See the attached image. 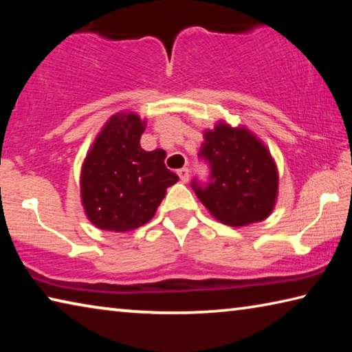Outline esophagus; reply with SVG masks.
<instances>
[{"instance_id": "obj_1", "label": "esophagus", "mask_w": 352, "mask_h": 352, "mask_svg": "<svg viewBox=\"0 0 352 352\" xmlns=\"http://www.w3.org/2000/svg\"><path fill=\"white\" fill-rule=\"evenodd\" d=\"M178 177H180V180L183 182V183H188L189 182V169L188 168H182V169H178Z\"/></svg>"}]
</instances>
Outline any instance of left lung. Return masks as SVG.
Here are the masks:
<instances>
[{"label":"left lung","instance_id":"left-lung-1","mask_svg":"<svg viewBox=\"0 0 352 352\" xmlns=\"http://www.w3.org/2000/svg\"><path fill=\"white\" fill-rule=\"evenodd\" d=\"M199 158L210 168L206 182L190 186L214 217L231 226L269 217L278 194V172L270 152L247 129L219 124L206 130Z\"/></svg>","mask_w":352,"mask_h":352}]
</instances>
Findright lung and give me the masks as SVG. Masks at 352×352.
Wrapping results in <instances>:
<instances>
[{
	"instance_id": "obj_1",
	"label": "right lung",
	"mask_w": 352,
	"mask_h": 352,
	"mask_svg": "<svg viewBox=\"0 0 352 352\" xmlns=\"http://www.w3.org/2000/svg\"><path fill=\"white\" fill-rule=\"evenodd\" d=\"M144 122L118 113L105 124L82 168V205L100 230L129 231L147 223L178 175L164 164L162 148L146 152Z\"/></svg>"
}]
</instances>
